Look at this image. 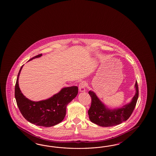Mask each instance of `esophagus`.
Here are the masks:
<instances>
[{
  "instance_id": "obj_1",
  "label": "esophagus",
  "mask_w": 156,
  "mask_h": 156,
  "mask_svg": "<svg viewBox=\"0 0 156 156\" xmlns=\"http://www.w3.org/2000/svg\"><path fill=\"white\" fill-rule=\"evenodd\" d=\"M86 82H82L79 85V90L80 92L83 93L86 91Z\"/></svg>"
}]
</instances>
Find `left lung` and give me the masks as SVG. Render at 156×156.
<instances>
[{
  "label": "left lung",
  "mask_w": 156,
  "mask_h": 156,
  "mask_svg": "<svg viewBox=\"0 0 156 156\" xmlns=\"http://www.w3.org/2000/svg\"><path fill=\"white\" fill-rule=\"evenodd\" d=\"M136 93L132 101L122 107L110 109L98 98L94 91H89L91 98V104L88 111L91 122L102 127H109L118 125L126 121L132 115L137 104L138 98V87L137 82L135 84Z\"/></svg>",
  "instance_id": "1"
}]
</instances>
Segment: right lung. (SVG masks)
<instances>
[{
  "mask_svg": "<svg viewBox=\"0 0 156 156\" xmlns=\"http://www.w3.org/2000/svg\"><path fill=\"white\" fill-rule=\"evenodd\" d=\"M42 55V54H39L28 61ZM23 66L20 67L16 79L15 97L24 118L29 122L44 127H51L61 122L66 115L67 105L78 94V87H63L48 99L37 102L31 101L22 94L19 87V76Z\"/></svg>",
  "mask_w": 156,
  "mask_h": 156,
  "instance_id": "1",
  "label": "right lung"
}]
</instances>
